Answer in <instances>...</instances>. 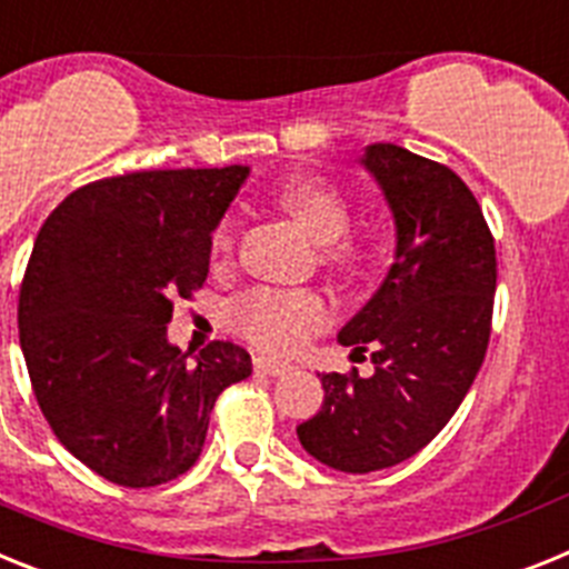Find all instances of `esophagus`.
<instances>
[{
    "label": "esophagus",
    "mask_w": 569,
    "mask_h": 569,
    "mask_svg": "<svg viewBox=\"0 0 569 569\" xmlns=\"http://www.w3.org/2000/svg\"><path fill=\"white\" fill-rule=\"evenodd\" d=\"M286 363H280V360H269V358H254V372L260 375H269V378H280V375H286Z\"/></svg>",
    "instance_id": "obj_1"
}]
</instances>
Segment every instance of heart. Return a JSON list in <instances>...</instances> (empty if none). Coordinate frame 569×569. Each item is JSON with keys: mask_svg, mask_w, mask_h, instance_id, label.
<instances>
[{"mask_svg": "<svg viewBox=\"0 0 569 569\" xmlns=\"http://www.w3.org/2000/svg\"><path fill=\"white\" fill-rule=\"evenodd\" d=\"M280 209L303 229L315 246L323 249V263L329 269H355L358 251L343 237L352 229V209L340 191L320 180H298L286 186L278 197ZM234 246V229L223 223L211 240L214 263H226ZM326 323V306L309 291H251L237 306L240 332L263 352L289 355L303 343L315 329Z\"/></svg>", "mask_w": 569, "mask_h": 569, "instance_id": "heart-1", "label": "heart"}]
</instances>
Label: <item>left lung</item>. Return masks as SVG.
Here are the masks:
<instances>
[{
    "instance_id": "left-lung-1",
    "label": "left lung",
    "mask_w": 569,
    "mask_h": 569,
    "mask_svg": "<svg viewBox=\"0 0 569 569\" xmlns=\"http://www.w3.org/2000/svg\"><path fill=\"white\" fill-rule=\"evenodd\" d=\"M363 168L395 217V260L338 340L375 372H323V407L298 427L312 458L375 472L421 452L461 407L487 355L496 243L467 182L392 142L367 146Z\"/></svg>"
}]
</instances>
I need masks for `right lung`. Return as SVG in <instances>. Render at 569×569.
Segmentation results:
<instances>
[{
    "instance_id": "add662e5",
    "label": "right lung",
    "mask_w": 569,
    "mask_h": 569,
    "mask_svg": "<svg viewBox=\"0 0 569 569\" xmlns=\"http://www.w3.org/2000/svg\"><path fill=\"white\" fill-rule=\"evenodd\" d=\"M249 168L134 171L51 211L19 289V343L62 447L106 481L157 487L200 458L217 395L251 375L243 346L168 343L174 300L209 274L211 231Z\"/></svg>"
}]
</instances>
